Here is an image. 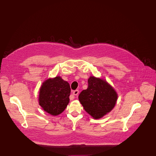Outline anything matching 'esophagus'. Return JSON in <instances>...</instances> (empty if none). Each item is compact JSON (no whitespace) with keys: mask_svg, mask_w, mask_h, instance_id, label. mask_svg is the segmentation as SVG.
<instances>
[{"mask_svg":"<svg viewBox=\"0 0 156 156\" xmlns=\"http://www.w3.org/2000/svg\"><path fill=\"white\" fill-rule=\"evenodd\" d=\"M78 93H79V91L78 90H75V91H73V94L75 95V96H77L78 94Z\"/></svg>","mask_w":156,"mask_h":156,"instance_id":"34e87169","label":"esophagus"}]
</instances>
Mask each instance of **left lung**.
<instances>
[{
	"mask_svg": "<svg viewBox=\"0 0 156 156\" xmlns=\"http://www.w3.org/2000/svg\"><path fill=\"white\" fill-rule=\"evenodd\" d=\"M88 87L83 90L78 99L84 109L94 119L102 118L115 105L117 94L106 81L90 76Z\"/></svg>",
	"mask_w": 156,
	"mask_h": 156,
	"instance_id": "8db88e82",
	"label": "left lung"
}]
</instances>
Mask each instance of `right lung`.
<instances>
[{"label":"right lung","instance_id":"obj_1","mask_svg":"<svg viewBox=\"0 0 156 156\" xmlns=\"http://www.w3.org/2000/svg\"><path fill=\"white\" fill-rule=\"evenodd\" d=\"M70 91L69 83L59 76L48 79L39 90V104L48 114L58 115L69 103Z\"/></svg>","mask_w":156,"mask_h":156}]
</instances>
